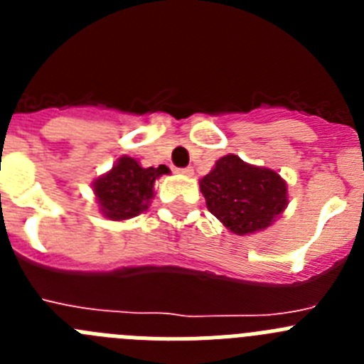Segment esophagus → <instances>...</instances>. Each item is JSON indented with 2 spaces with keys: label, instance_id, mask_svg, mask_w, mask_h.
Segmentation results:
<instances>
[{
  "label": "esophagus",
  "instance_id": "obj_1",
  "mask_svg": "<svg viewBox=\"0 0 364 364\" xmlns=\"http://www.w3.org/2000/svg\"><path fill=\"white\" fill-rule=\"evenodd\" d=\"M180 173H182V175H186V176H191L193 175V167H182V169H180Z\"/></svg>",
  "mask_w": 364,
  "mask_h": 364
}]
</instances>
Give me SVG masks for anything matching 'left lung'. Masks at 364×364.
<instances>
[{
    "label": "left lung",
    "mask_w": 364,
    "mask_h": 364,
    "mask_svg": "<svg viewBox=\"0 0 364 364\" xmlns=\"http://www.w3.org/2000/svg\"><path fill=\"white\" fill-rule=\"evenodd\" d=\"M208 210L235 235L266 230L288 204L286 182L272 169L226 154L200 180Z\"/></svg>",
    "instance_id": "obj_1"
}]
</instances>
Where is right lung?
Segmentation results:
<instances>
[{"label": "right lung", "mask_w": 364, "mask_h": 364, "mask_svg": "<svg viewBox=\"0 0 364 364\" xmlns=\"http://www.w3.org/2000/svg\"><path fill=\"white\" fill-rule=\"evenodd\" d=\"M166 173H169L166 166L142 167L131 156H122L107 175L92 184L100 210L111 220L136 217L153 198L154 180Z\"/></svg>", "instance_id": "right-lung-1"}]
</instances>
